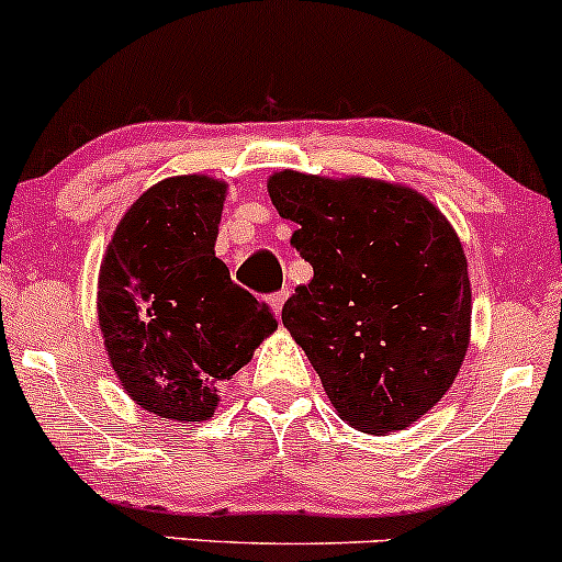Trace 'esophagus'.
Returning <instances> with one entry per match:
<instances>
[{
  "label": "esophagus",
  "mask_w": 562,
  "mask_h": 562,
  "mask_svg": "<svg viewBox=\"0 0 562 562\" xmlns=\"http://www.w3.org/2000/svg\"><path fill=\"white\" fill-rule=\"evenodd\" d=\"M286 300H289V289H281V292H276L273 297L268 300L270 302V311H273L276 315H281L283 305H286Z\"/></svg>",
  "instance_id": "34e87169"
}]
</instances>
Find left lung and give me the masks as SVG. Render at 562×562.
Masks as SVG:
<instances>
[{"label": "left lung", "instance_id": "obj_1", "mask_svg": "<svg viewBox=\"0 0 562 562\" xmlns=\"http://www.w3.org/2000/svg\"><path fill=\"white\" fill-rule=\"evenodd\" d=\"M292 247L313 265L281 321L318 371L339 419L384 435L449 393L470 345L468 257L446 214L374 178H268Z\"/></svg>", "mask_w": 562, "mask_h": 562}]
</instances>
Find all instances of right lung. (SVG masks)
I'll return each mask as SVG.
<instances>
[{
    "mask_svg": "<svg viewBox=\"0 0 562 562\" xmlns=\"http://www.w3.org/2000/svg\"><path fill=\"white\" fill-rule=\"evenodd\" d=\"M228 182L178 175L124 212L98 276V324L119 384L161 419L204 422L273 313L214 257Z\"/></svg>",
    "mask_w": 562,
    "mask_h": 562,
    "instance_id": "right-lung-1",
    "label": "right lung"
}]
</instances>
